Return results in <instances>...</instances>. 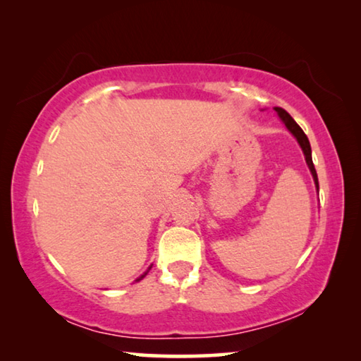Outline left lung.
<instances>
[{"instance_id": "8db88e82", "label": "left lung", "mask_w": 361, "mask_h": 361, "mask_svg": "<svg viewBox=\"0 0 361 361\" xmlns=\"http://www.w3.org/2000/svg\"><path fill=\"white\" fill-rule=\"evenodd\" d=\"M276 113L279 114V118L282 119V122L285 124L286 129L290 130V133L293 137L296 138V142L301 146V149L304 152V157H305V164H307V167L310 170V173H312V178L315 183V188L317 191H319V178H317V172H315V167H314V162H312V149H310V143H309V138L305 137V133L302 132L301 127L296 124V121L291 118V116L285 111L283 108H279L276 106Z\"/></svg>"}]
</instances>
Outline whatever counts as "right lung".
Listing matches in <instances>:
<instances>
[{"instance_id":"add662e5","label":"right lung","mask_w":361,"mask_h":361,"mask_svg":"<svg viewBox=\"0 0 361 361\" xmlns=\"http://www.w3.org/2000/svg\"><path fill=\"white\" fill-rule=\"evenodd\" d=\"M149 269H151V266H149L148 269H146V272H143V274H142V276H140V277H138V279L135 280V282H140V280H142V279H145V277H146V274H148V272H149Z\"/></svg>"}]
</instances>
